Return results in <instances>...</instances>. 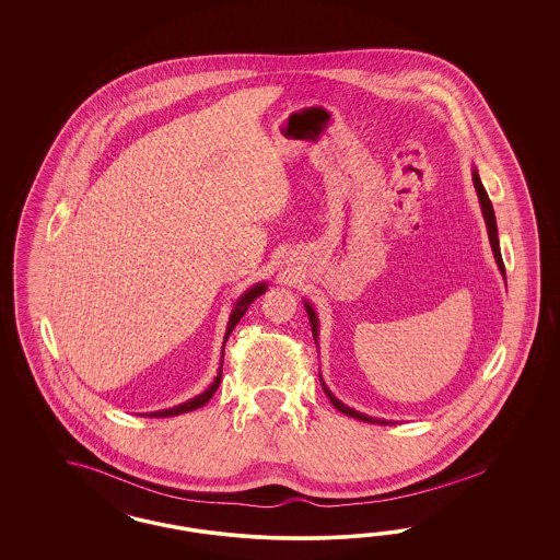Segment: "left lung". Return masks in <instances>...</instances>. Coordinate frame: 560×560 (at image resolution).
Segmentation results:
<instances>
[{"mask_svg": "<svg viewBox=\"0 0 560 560\" xmlns=\"http://www.w3.org/2000/svg\"><path fill=\"white\" fill-rule=\"evenodd\" d=\"M472 180H475L476 192H478V201H480V207H482V215H485V221H487V230H489V240H491V248L492 255H494V260H497V265H499V271L503 272V277H505V265H503V256H501V248H499V236H497V221H494V211H492L491 199H489V195H487V190L482 187V183H480V176H478V172H472ZM305 312H307V318H310V326H312V335H314V340H318V318H316V312L312 310V305L304 302ZM320 382H323V377H320ZM324 392H326V396H328V400L335 405L337 410H340L342 415H347V417H353V419H359V421H363V423H377V424H392L394 421H386V419H375V417H368V415H363V412H357L353 408L347 407V405H342L339 398L332 394V392L326 388V384L323 382Z\"/></svg>", "mask_w": 560, "mask_h": 560, "instance_id": "left-lung-1", "label": "left lung"}]
</instances>
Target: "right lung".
Wrapping results in <instances>:
<instances>
[{
    "instance_id": "add662e5",
    "label": "right lung",
    "mask_w": 560,
    "mask_h": 560,
    "mask_svg": "<svg viewBox=\"0 0 560 560\" xmlns=\"http://www.w3.org/2000/svg\"><path fill=\"white\" fill-rule=\"evenodd\" d=\"M267 291V283H256L253 288L248 289V291H244L242 295H240V300H237L236 304H234V310H232V314H230V323H228V328H225V337H223V345H225V340L228 337L232 335V330L236 328V324L240 323V318L244 316V312L248 310V305L255 302L258 295H262ZM221 365H223V355H221ZM221 382V368L218 375H215V380H213V384L203 392V394H199V396H195V398H190L187 400L185 405H178V407L166 408V410H155V412H148L145 417H176V415H183V412H190V410H197V408L203 407L207 405L209 400H211V396L215 394V390L220 388Z\"/></svg>"
}]
</instances>
